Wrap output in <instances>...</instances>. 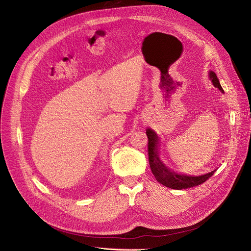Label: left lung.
<instances>
[{
    "mask_svg": "<svg viewBox=\"0 0 251 251\" xmlns=\"http://www.w3.org/2000/svg\"><path fill=\"white\" fill-rule=\"evenodd\" d=\"M209 78L212 79L214 85L224 92L215 72H209ZM147 135L149 138V161L151 173L153 174L156 181L163 184L164 186L178 190L194 187L201 185V184L205 182L215 173V171H212V172L201 176H188L184 174H178L174 172V171L168 169L161 162L159 153H157V141H159V137L156 136V133H154V131H152L151 129L148 128Z\"/></svg>",
    "mask_w": 251,
    "mask_h": 251,
    "instance_id": "left-lung-1",
    "label": "left lung"
}]
</instances>
